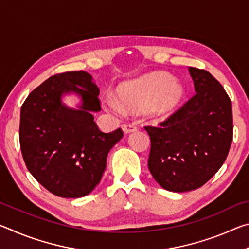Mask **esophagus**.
<instances>
[{
    "label": "esophagus",
    "instance_id": "34e87169",
    "mask_svg": "<svg viewBox=\"0 0 249 249\" xmlns=\"http://www.w3.org/2000/svg\"><path fill=\"white\" fill-rule=\"evenodd\" d=\"M122 129H123V132L125 134L130 133V132H135V130L137 129V126L134 125V124H130V123H125L122 125Z\"/></svg>",
    "mask_w": 249,
    "mask_h": 249
}]
</instances>
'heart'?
Wrapping results in <instances>:
<instances>
[{"mask_svg": "<svg viewBox=\"0 0 249 249\" xmlns=\"http://www.w3.org/2000/svg\"><path fill=\"white\" fill-rule=\"evenodd\" d=\"M182 98L180 83L171 81L170 75L165 72H153L122 83L117 88V99L107 95L104 105L114 114H121L122 105L128 108L144 107L147 116L163 120L178 108Z\"/></svg>", "mask_w": 249, "mask_h": 249, "instance_id": "heart-1", "label": "heart"}]
</instances>
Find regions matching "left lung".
Listing matches in <instances>:
<instances>
[{"label": "left lung", "instance_id": "obj_1", "mask_svg": "<svg viewBox=\"0 0 249 249\" xmlns=\"http://www.w3.org/2000/svg\"><path fill=\"white\" fill-rule=\"evenodd\" d=\"M189 71L196 93L157 126H145L150 174L172 192L208 182L224 163L233 141L231 102L224 88L209 71L195 67Z\"/></svg>", "mask_w": 249, "mask_h": 249}]
</instances>
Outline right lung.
I'll list each match as a JSON object with an SVG mask.
<instances>
[{
    "label": "right lung",
    "mask_w": 249,
    "mask_h": 249,
    "mask_svg": "<svg viewBox=\"0 0 249 249\" xmlns=\"http://www.w3.org/2000/svg\"><path fill=\"white\" fill-rule=\"evenodd\" d=\"M74 91L80 110L61 103ZM100 90L86 71L58 73L33 90L20 108L19 145L28 171L53 195L81 197L98 185L108 151L123 130L103 133L91 112L101 111Z\"/></svg>",
    "instance_id": "obj_1"
}]
</instances>
